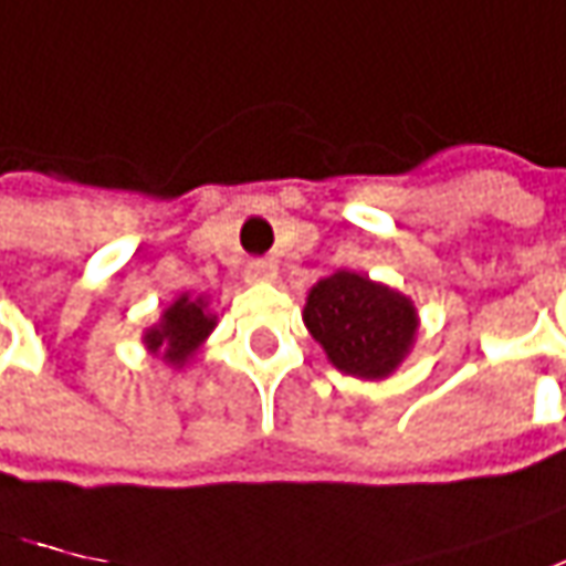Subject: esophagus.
Segmentation results:
<instances>
[{
    "label": "esophagus",
    "mask_w": 566,
    "mask_h": 566,
    "mask_svg": "<svg viewBox=\"0 0 566 566\" xmlns=\"http://www.w3.org/2000/svg\"><path fill=\"white\" fill-rule=\"evenodd\" d=\"M275 265L269 263V260H253V263H247L244 269V282L250 284H265V282H275Z\"/></svg>",
    "instance_id": "34e87169"
}]
</instances>
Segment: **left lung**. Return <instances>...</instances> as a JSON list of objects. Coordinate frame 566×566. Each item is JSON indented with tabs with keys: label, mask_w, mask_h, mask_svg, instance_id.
Here are the masks:
<instances>
[{
	"label": "left lung",
	"mask_w": 566,
	"mask_h": 566,
	"mask_svg": "<svg viewBox=\"0 0 566 566\" xmlns=\"http://www.w3.org/2000/svg\"><path fill=\"white\" fill-rule=\"evenodd\" d=\"M303 325L338 373L379 381L410 357L419 313L407 294L354 269H338L310 287Z\"/></svg>",
	"instance_id": "obj_1"
}]
</instances>
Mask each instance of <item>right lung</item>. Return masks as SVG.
<instances>
[{"mask_svg": "<svg viewBox=\"0 0 566 566\" xmlns=\"http://www.w3.org/2000/svg\"><path fill=\"white\" fill-rule=\"evenodd\" d=\"M216 325H219V316L209 310V301L185 291L168 303L159 322H153L140 335V342L153 357L168 363L171 369H185L187 363L193 360V354L203 347L206 338L212 335Z\"/></svg>", "mask_w": 566, "mask_h": 566, "instance_id": "add662e5", "label": "right lung"}]
</instances>
